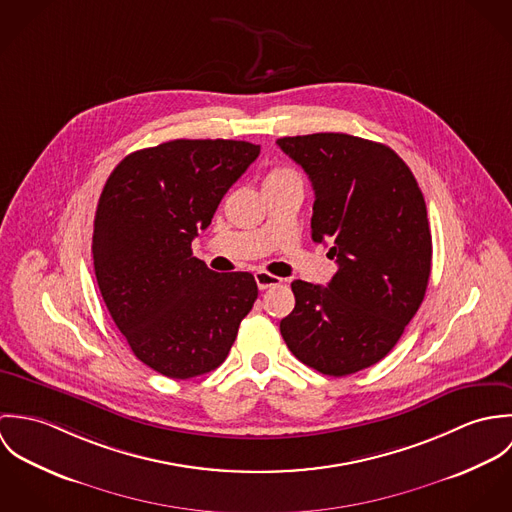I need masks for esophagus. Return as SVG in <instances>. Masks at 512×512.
<instances>
[{
  "instance_id": "obj_1",
  "label": "esophagus",
  "mask_w": 512,
  "mask_h": 512,
  "mask_svg": "<svg viewBox=\"0 0 512 512\" xmlns=\"http://www.w3.org/2000/svg\"><path fill=\"white\" fill-rule=\"evenodd\" d=\"M254 280H256V284H258V290H268V288H274V286H280V284H282V278H278V276H274V274H268V272H264V270L256 272V274H254Z\"/></svg>"
}]
</instances>
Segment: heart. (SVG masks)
Returning <instances> with one entry per match:
<instances>
[{"label":"heart","instance_id":"heart-1","mask_svg":"<svg viewBox=\"0 0 512 512\" xmlns=\"http://www.w3.org/2000/svg\"><path fill=\"white\" fill-rule=\"evenodd\" d=\"M286 179H297V175L290 171V169H272L268 175H266V181L264 183H276V181H286Z\"/></svg>","mask_w":512,"mask_h":512}]
</instances>
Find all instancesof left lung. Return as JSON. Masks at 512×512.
<instances>
[{
	"label": "left lung",
	"instance_id": "1",
	"mask_svg": "<svg viewBox=\"0 0 512 512\" xmlns=\"http://www.w3.org/2000/svg\"><path fill=\"white\" fill-rule=\"evenodd\" d=\"M315 191L311 238L339 270L327 288L295 280L280 331L293 355L329 376L384 359L424 301L432 232L424 195L402 157L349 134L280 138Z\"/></svg>",
	"mask_w": 512,
	"mask_h": 512
}]
</instances>
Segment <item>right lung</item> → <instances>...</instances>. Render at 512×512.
<instances>
[{"instance_id": "1", "label": "right lung", "mask_w": 512, "mask_h": 512, "mask_svg": "<svg viewBox=\"0 0 512 512\" xmlns=\"http://www.w3.org/2000/svg\"><path fill=\"white\" fill-rule=\"evenodd\" d=\"M258 153L250 142L173 140L126 155L102 189L96 282L132 353L163 376L222 365L258 297L252 274H217L191 250Z\"/></svg>"}]
</instances>
